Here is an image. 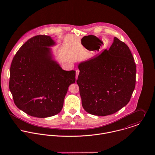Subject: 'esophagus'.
<instances>
[{"mask_svg":"<svg viewBox=\"0 0 155 155\" xmlns=\"http://www.w3.org/2000/svg\"><path fill=\"white\" fill-rule=\"evenodd\" d=\"M79 73H80V71H79L78 69H77V70H76V73H75V74H76V77H75L76 80H77V78H78V75H79Z\"/></svg>","mask_w":155,"mask_h":155,"instance_id":"34e87169","label":"esophagus"}]
</instances>
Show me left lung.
Listing matches in <instances>:
<instances>
[{
	"mask_svg": "<svg viewBox=\"0 0 155 155\" xmlns=\"http://www.w3.org/2000/svg\"><path fill=\"white\" fill-rule=\"evenodd\" d=\"M78 69L77 83L87 112L106 116L130 102L136 86V66L128 46L117 37L108 51L80 63Z\"/></svg>",
	"mask_w": 155,
	"mask_h": 155,
	"instance_id": "obj_1",
	"label": "left lung"
}]
</instances>
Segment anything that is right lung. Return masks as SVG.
Instances as JSON below:
<instances>
[{"label": "right lung", "mask_w": 155, "mask_h": 155, "mask_svg": "<svg viewBox=\"0 0 155 155\" xmlns=\"http://www.w3.org/2000/svg\"><path fill=\"white\" fill-rule=\"evenodd\" d=\"M48 35H36L18 51L10 68L9 90L18 108L37 118L59 114L75 71H65L52 59Z\"/></svg>", "instance_id": "right-lung-1"}]
</instances>
